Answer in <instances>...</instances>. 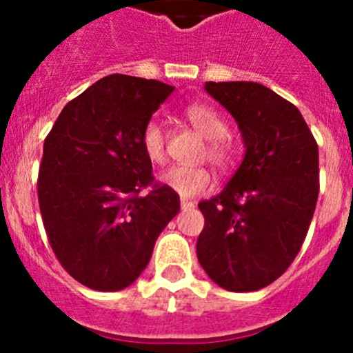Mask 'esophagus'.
<instances>
[{
    "label": "esophagus",
    "instance_id": "1",
    "mask_svg": "<svg viewBox=\"0 0 353 353\" xmlns=\"http://www.w3.org/2000/svg\"><path fill=\"white\" fill-rule=\"evenodd\" d=\"M180 207H182L183 212H189L194 208V203H192V201H189V199H182V201H180Z\"/></svg>",
    "mask_w": 353,
    "mask_h": 353
}]
</instances>
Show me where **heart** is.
<instances>
[{
	"label": "heart",
	"mask_w": 353,
	"mask_h": 353,
	"mask_svg": "<svg viewBox=\"0 0 353 353\" xmlns=\"http://www.w3.org/2000/svg\"><path fill=\"white\" fill-rule=\"evenodd\" d=\"M187 120L207 138L205 155L214 166L226 170L236 161V146L228 138V123L217 109L207 104H191L185 109ZM141 145L146 157L155 164L166 159V134L157 120H150L141 132ZM162 183L182 198H194L203 194L214 183V176L203 166H171L161 176Z\"/></svg>",
	"instance_id": "obj_1"
}]
</instances>
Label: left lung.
Here are the masks:
<instances>
[{"label": "left lung", "mask_w": 353, "mask_h": 353, "mask_svg": "<svg viewBox=\"0 0 353 353\" xmlns=\"http://www.w3.org/2000/svg\"><path fill=\"white\" fill-rule=\"evenodd\" d=\"M205 90L236 120L245 155L223 191L198 205V261L221 288L256 292L304 244L320 191L318 145L301 111L263 84L208 81Z\"/></svg>", "instance_id": "8db88e82"}]
</instances>
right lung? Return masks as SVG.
Masks as SVG:
<instances>
[{
    "instance_id": "add662e5",
    "label": "right lung",
    "mask_w": 353,
    "mask_h": 353,
    "mask_svg": "<svg viewBox=\"0 0 353 353\" xmlns=\"http://www.w3.org/2000/svg\"><path fill=\"white\" fill-rule=\"evenodd\" d=\"M173 90L105 76L65 105L43 141L37 182L43 228L61 267L88 288L132 285L179 214L180 196L154 182L141 145L143 129Z\"/></svg>"
}]
</instances>
